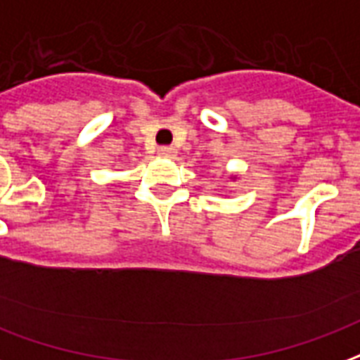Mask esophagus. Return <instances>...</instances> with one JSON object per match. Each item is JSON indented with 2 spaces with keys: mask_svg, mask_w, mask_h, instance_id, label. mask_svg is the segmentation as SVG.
<instances>
[{
  "mask_svg": "<svg viewBox=\"0 0 360 360\" xmlns=\"http://www.w3.org/2000/svg\"><path fill=\"white\" fill-rule=\"evenodd\" d=\"M158 154L162 158H175L177 156V150L173 146H160Z\"/></svg>",
  "mask_w": 360,
  "mask_h": 360,
  "instance_id": "esophagus-1",
  "label": "esophagus"
}]
</instances>
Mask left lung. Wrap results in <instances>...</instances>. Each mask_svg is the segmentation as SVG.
<instances>
[{"label":"left lung","instance_id":"1","mask_svg":"<svg viewBox=\"0 0 360 360\" xmlns=\"http://www.w3.org/2000/svg\"><path fill=\"white\" fill-rule=\"evenodd\" d=\"M231 179H236V177H231Z\"/></svg>","mask_w":360,"mask_h":360}]
</instances>
